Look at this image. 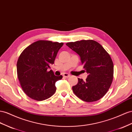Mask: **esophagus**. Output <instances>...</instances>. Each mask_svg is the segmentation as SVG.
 <instances>
[{
	"mask_svg": "<svg viewBox=\"0 0 132 132\" xmlns=\"http://www.w3.org/2000/svg\"><path fill=\"white\" fill-rule=\"evenodd\" d=\"M63 77H64L65 78H68V77H69L70 76V75L69 74H68V73H64L63 74Z\"/></svg>",
	"mask_w": 132,
	"mask_h": 132,
	"instance_id": "34e87169",
	"label": "esophagus"
}]
</instances>
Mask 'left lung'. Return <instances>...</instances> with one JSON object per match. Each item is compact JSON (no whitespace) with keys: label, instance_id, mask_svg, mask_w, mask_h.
<instances>
[{"label":"left lung","instance_id":"8db88e82","mask_svg":"<svg viewBox=\"0 0 132 132\" xmlns=\"http://www.w3.org/2000/svg\"><path fill=\"white\" fill-rule=\"evenodd\" d=\"M66 45L79 55L88 74L86 80L78 78L77 84L72 87L74 94L85 102L99 100L108 92L113 78L114 66L109 54L93 40L70 42Z\"/></svg>","mask_w":132,"mask_h":132}]
</instances>
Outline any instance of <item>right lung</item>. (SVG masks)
<instances>
[{
    "label": "right lung",
    "mask_w": 132,
    "mask_h": 132,
    "mask_svg": "<svg viewBox=\"0 0 132 132\" xmlns=\"http://www.w3.org/2000/svg\"><path fill=\"white\" fill-rule=\"evenodd\" d=\"M63 43L39 40L30 44L21 53L16 64L17 74L24 92L34 100L50 98L56 91L55 83L62 79L47 69L54 63Z\"/></svg>",
    "instance_id": "right-lung-1"
}]
</instances>
